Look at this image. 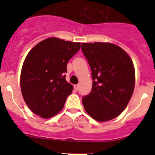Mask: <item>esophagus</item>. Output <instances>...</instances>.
<instances>
[{"label": "esophagus", "mask_w": 155, "mask_h": 155, "mask_svg": "<svg viewBox=\"0 0 155 155\" xmlns=\"http://www.w3.org/2000/svg\"><path fill=\"white\" fill-rule=\"evenodd\" d=\"M74 89H75L76 90H77L78 89H79V85H74Z\"/></svg>", "instance_id": "34e87169"}]
</instances>
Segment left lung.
Here are the masks:
<instances>
[{"label":"left lung","mask_w":155,"mask_h":155,"mask_svg":"<svg viewBox=\"0 0 155 155\" xmlns=\"http://www.w3.org/2000/svg\"><path fill=\"white\" fill-rule=\"evenodd\" d=\"M81 49L93 79L91 92L82 99L84 110L98 122L113 120L125 109L134 91L132 60L124 49L108 42L82 43Z\"/></svg>","instance_id":"left-lung-1"}]
</instances>
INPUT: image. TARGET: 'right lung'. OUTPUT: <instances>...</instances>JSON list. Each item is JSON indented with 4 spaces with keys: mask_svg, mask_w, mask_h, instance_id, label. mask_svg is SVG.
Listing matches in <instances>:
<instances>
[{
    "mask_svg": "<svg viewBox=\"0 0 155 155\" xmlns=\"http://www.w3.org/2000/svg\"><path fill=\"white\" fill-rule=\"evenodd\" d=\"M80 48L79 42L51 37L28 52L21 70L20 87L25 102L35 114L49 119L63 109L73 91L64 74L68 60Z\"/></svg>",
    "mask_w": 155,
    "mask_h": 155,
    "instance_id": "right-lung-1",
    "label": "right lung"
}]
</instances>
